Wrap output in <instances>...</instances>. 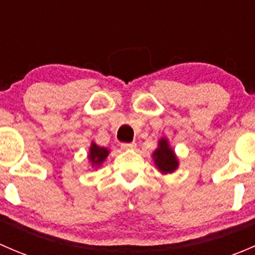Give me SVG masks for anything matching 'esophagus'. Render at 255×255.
I'll return each mask as SVG.
<instances>
[{
    "mask_svg": "<svg viewBox=\"0 0 255 255\" xmlns=\"http://www.w3.org/2000/svg\"><path fill=\"white\" fill-rule=\"evenodd\" d=\"M121 148L125 149V150H133V149L137 148V144L134 142L132 143H122L121 144Z\"/></svg>",
    "mask_w": 255,
    "mask_h": 255,
    "instance_id": "1",
    "label": "esophagus"
}]
</instances>
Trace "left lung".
<instances>
[{"label":"left lung","mask_w":255,"mask_h":255,"mask_svg":"<svg viewBox=\"0 0 255 255\" xmlns=\"http://www.w3.org/2000/svg\"><path fill=\"white\" fill-rule=\"evenodd\" d=\"M153 159L158 170H160V173L163 174L174 173L179 166V160L174 150L169 145L166 138H161L159 140L158 148L153 153Z\"/></svg>","instance_id":"left-lung-1"}]
</instances>
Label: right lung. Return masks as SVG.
Here are the masks:
<instances>
[{
    "mask_svg": "<svg viewBox=\"0 0 255 255\" xmlns=\"http://www.w3.org/2000/svg\"><path fill=\"white\" fill-rule=\"evenodd\" d=\"M109 154V149L104 148V146H99L96 143L92 142L89 151V160L90 163H91L92 168H99V166L104 163L105 159L107 158Z\"/></svg>",
    "mask_w": 255,
    "mask_h": 255,
    "instance_id": "1",
    "label": "right lung"
}]
</instances>
